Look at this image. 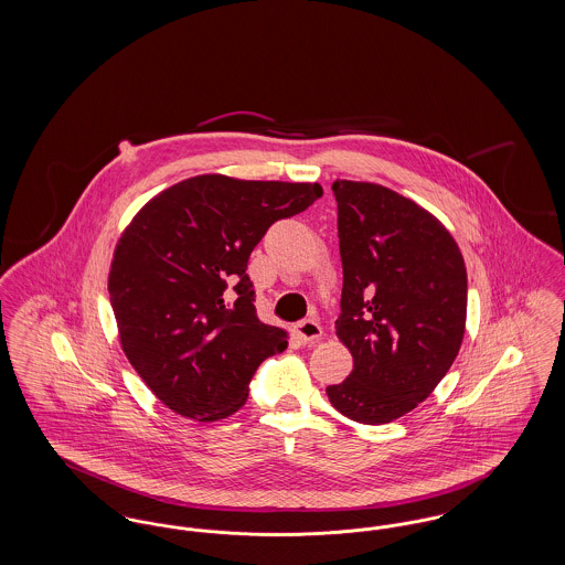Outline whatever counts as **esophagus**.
I'll use <instances>...</instances> for the list:
<instances>
[{
    "label": "esophagus",
    "mask_w": 565,
    "mask_h": 565,
    "mask_svg": "<svg viewBox=\"0 0 565 565\" xmlns=\"http://www.w3.org/2000/svg\"><path fill=\"white\" fill-rule=\"evenodd\" d=\"M296 337L302 343H316V341L322 339V326L318 323V320H313V318L302 320V322L296 323Z\"/></svg>",
    "instance_id": "esophagus-1"
}]
</instances>
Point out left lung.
I'll use <instances>...</instances> for the list:
<instances>
[{"label":"left lung","instance_id":"left-lung-1","mask_svg":"<svg viewBox=\"0 0 565 565\" xmlns=\"http://www.w3.org/2000/svg\"><path fill=\"white\" fill-rule=\"evenodd\" d=\"M343 263L337 337L351 375L328 385L330 404L369 426L424 403L456 360L466 328L468 277L451 233L394 190L337 180Z\"/></svg>","mask_w":565,"mask_h":565}]
</instances>
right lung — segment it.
<instances>
[{
    "mask_svg": "<svg viewBox=\"0 0 565 565\" xmlns=\"http://www.w3.org/2000/svg\"><path fill=\"white\" fill-rule=\"evenodd\" d=\"M322 192L196 175L162 190L125 228L109 302L125 355L171 411L199 422L233 415L256 369L288 348L286 330L258 320L245 270L270 224L305 212Z\"/></svg>",
    "mask_w": 565,
    "mask_h": 565,
    "instance_id": "1",
    "label": "right lung"
}]
</instances>
